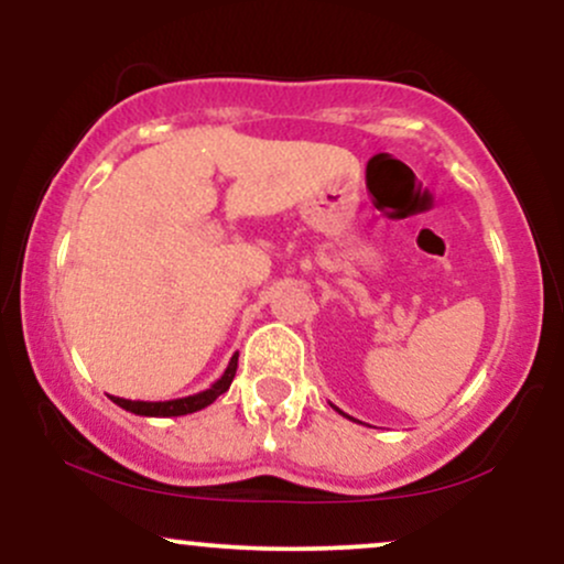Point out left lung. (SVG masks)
<instances>
[{"label":"left lung","mask_w":564,"mask_h":564,"mask_svg":"<svg viewBox=\"0 0 564 564\" xmlns=\"http://www.w3.org/2000/svg\"><path fill=\"white\" fill-rule=\"evenodd\" d=\"M336 408V405H334ZM336 411H339V408H336ZM341 413V411H339ZM341 416H347V413H341ZM347 419H352V416H347Z\"/></svg>","instance_id":"8db88e82"}]
</instances>
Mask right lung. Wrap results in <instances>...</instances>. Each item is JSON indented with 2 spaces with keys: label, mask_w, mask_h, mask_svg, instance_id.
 <instances>
[{
  "label": "right lung",
  "mask_w": 564,
  "mask_h": 564,
  "mask_svg": "<svg viewBox=\"0 0 564 564\" xmlns=\"http://www.w3.org/2000/svg\"><path fill=\"white\" fill-rule=\"evenodd\" d=\"M236 368H238V352L232 355L228 368H225V373L215 381V384L209 387V390L187 394V398L156 400V403H151V400H124V398H113V394H111V400L119 408H124V411L138 413V416H159V419L185 416V413H196V411H200V408L212 405L219 398V394L228 392L230 381H232V377H236Z\"/></svg>",
  "instance_id": "add662e5"
}]
</instances>
